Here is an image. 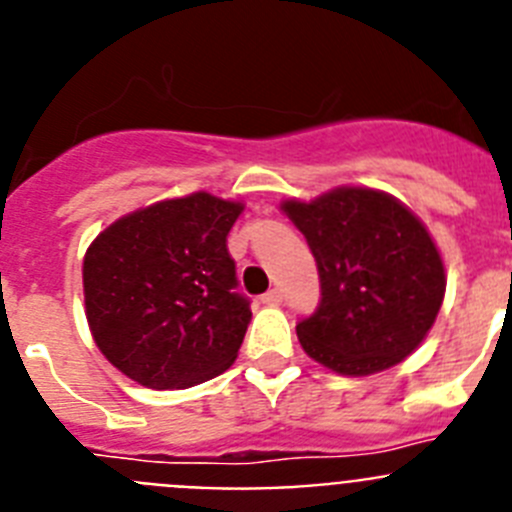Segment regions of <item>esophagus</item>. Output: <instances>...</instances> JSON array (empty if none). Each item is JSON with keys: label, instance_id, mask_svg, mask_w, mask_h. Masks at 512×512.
Segmentation results:
<instances>
[{"label": "esophagus", "instance_id": "obj_1", "mask_svg": "<svg viewBox=\"0 0 512 512\" xmlns=\"http://www.w3.org/2000/svg\"><path fill=\"white\" fill-rule=\"evenodd\" d=\"M261 302H264V305H279V302H282V292H279V289H269L266 295H261Z\"/></svg>", "mask_w": 512, "mask_h": 512}]
</instances>
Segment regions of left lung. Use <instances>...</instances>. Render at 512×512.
Here are the masks:
<instances>
[{
  "instance_id": "obj_1",
  "label": "left lung",
  "mask_w": 512,
  "mask_h": 512,
  "mask_svg": "<svg viewBox=\"0 0 512 512\" xmlns=\"http://www.w3.org/2000/svg\"><path fill=\"white\" fill-rule=\"evenodd\" d=\"M279 207L318 264L323 297L297 325L305 354L343 377H369L408 359L446 295L441 251L423 220L372 187H336Z\"/></svg>"
}]
</instances>
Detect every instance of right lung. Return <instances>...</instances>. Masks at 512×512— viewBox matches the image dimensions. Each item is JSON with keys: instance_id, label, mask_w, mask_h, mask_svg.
Masks as SVG:
<instances>
[{"instance_id": "right-lung-1", "label": "right lung", "mask_w": 512, "mask_h": 512, "mask_svg": "<svg viewBox=\"0 0 512 512\" xmlns=\"http://www.w3.org/2000/svg\"><path fill=\"white\" fill-rule=\"evenodd\" d=\"M241 212L243 202L192 192L117 217L89 243L84 312L125 377L187 390L233 366L251 320L225 246Z\"/></svg>"}]
</instances>
